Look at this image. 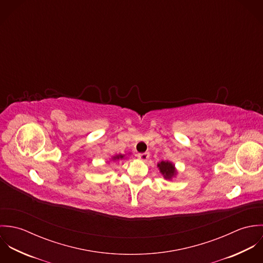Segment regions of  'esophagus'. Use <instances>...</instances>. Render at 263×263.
Here are the masks:
<instances>
[{"label": "esophagus", "instance_id": "1", "mask_svg": "<svg viewBox=\"0 0 263 263\" xmlns=\"http://www.w3.org/2000/svg\"><path fill=\"white\" fill-rule=\"evenodd\" d=\"M149 157H150L149 152H146V153H139V154H138V158L141 159V160H143V161H147V160L149 159Z\"/></svg>", "mask_w": 263, "mask_h": 263}]
</instances>
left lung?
Returning a JSON list of instances; mask_svg holds the SVG:
<instances>
[{"instance_id": "1", "label": "left lung", "mask_w": 263, "mask_h": 263, "mask_svg": "<svg viewBox=\"0 0 263 263\" xmlns=\"http://www.w3.org/2000/svg\"><path fill=\"white\" fill-rule=\"evenodd\" d=\"M158 167H159L161 173L164 175V177L166 179H170L175 174L174 165L172 163H170V162L162 161L161 163L158 164Z\"/></svg>"}]
</instances>
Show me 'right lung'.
Here are the masks:
<instances>
[{
	"instance_id": "obj_1",
	"label": "right lung",
	"mask_w": 263,
	"mask_h": 263,
	"mask_svg": "<svg viewBox=\"0 0 263 263\" xmlns=\"http://www.w3.org/2000/svg\"><path fill=\"white\" fill-rule=\"evenodd\" d=\"M122 157H123V156H121V155H120V156H116V157H114V159H119V158H122Z\"/></svg>"
}]
</instances>
